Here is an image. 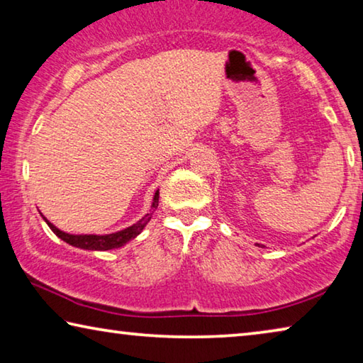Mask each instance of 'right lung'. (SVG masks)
<instances>
[{
    "label": "right lung",
    "mask_w": 363,
    "mask_h": 363,
    "mask_svg": "<svg viewBox=\"0 0 363 363\" xmlns=\"http://www.w3.org/2000/svg\"><path fill=\"white\" fill-rule=\"evenodd\" d=\"M158 199H160V192L157 190L155 196H153V203L152 208L158 206ZM46 220V219H45ZM150 220V214H147L145 218H143L139 223L133 224L131 227H128L125 230H120L116 233H108V235H70V233H65L62 230H59L57 227H54L49 220H46L48 225L51 227V230L56 233L59 238H62L64 242H67L72 247L77 248H83V250H112V248H118L123 247L126 242H130L131 238H134L136 235H139L143 229L145 227V224Z\"/></svg>",
    "instance_id": "right-lung-1"
}]
</instances>
